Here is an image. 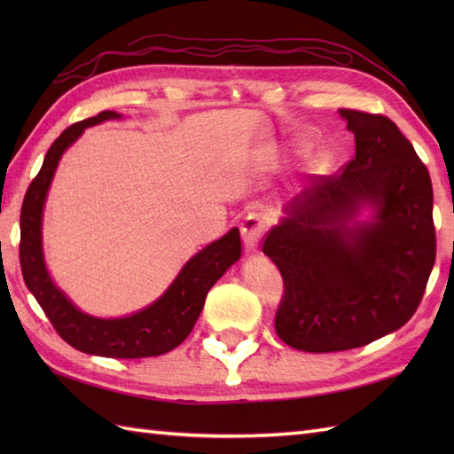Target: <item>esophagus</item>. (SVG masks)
<instances>
[{
    "label": "esophagus",
    "mask_w": 454,
    "mask_h": 454,
    "mask_svg": "<svg viewBox=\"0 0 454 454\" xmlns=\"http://www.w3.org/2000/svg\"><path fill=\"white\" fill-rule=\"evenodd\" d=\"M267 228H269V218L263 215V212H249L242 222V238H244L246 247L255 249Z\"/></svg>",
    "instance_id": "34e87169"
}]
</instances>
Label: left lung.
<instances>
[{"label":"left lung","mask_w":454,"mask_h":454,"mask_svg":"<svg viewBox=\"0 0 454 454\" xmlns=\"http://www.w3.org/2000/svg\"><path fill=\"white\" fill-rule=\"evenodd\" d=\"M355 156L316 177L263 238L285 293L275 330L294 349L369 345L416 314L435 265L433 187L411 142L384 114L341 109ZM371 204L369 225L346 224Z\"/></svg>","instance_id":"left-lung-1"}]
</instances>
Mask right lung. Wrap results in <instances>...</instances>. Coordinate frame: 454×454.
<instances>
[{
    "label": "right lung",
    "mask_w": 454,
    "mask_h": 454,
    "mask_svg": "<svg viewBox=\"0 0 454 454\" xmlns=\"http://www.w3.org/2000/svg\"><path fill=\"white\" fill-rule=\"evenodd\" d=\"M119 117L121 114L114 111H101L91 119L67 127L54 140L51 150L46 152L41 171L25 192L19 262L27 288L66 343L90 355L111 356V359H142V356L168 353L187 340L205 306L210 286L242 255V238L239 230L232 228L226 236L207 246L189 259L173 285L156 302L132 316L119 320H99L80 312L67 301L48 277L43 259L41 220L46 191L51 187L58 160L72 142L78 140L83 129Z\"/></svg>",
    "instance_id": "add662e5"
}]
</instances>
